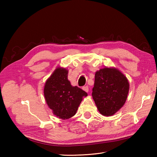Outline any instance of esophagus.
Masks as SVG:
<instances>
[{"mask_svg":"<svg viewBox=\"0 0 157 157\" xmlns=\"http://www.w3.org/2000/svg\"><path fill=\"white\" fill-rule=\"evenodd\" d=\"M82 89L84 90L85 92H88V90H89V88H88V86H84V87L82 88Z\"/></svg>","mask_w":157,"mask_h":157,"instance_id":"obj_1","label":"esophagus"}]
</instances>
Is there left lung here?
Instances as JSON below:
<instances>
[{"label":"left lung","mask_w":157,"mask_h":157,"mask_svg":"<svg viewBox=\"0 0 157 157\" xmlns=\"http://www.w3.org/2000/svg\"><path fill=\"white\" fill-rule=\"evenodd\" d=\"M129 90L128 78L118 69L106 67L96 71L92 94L101 115L112 116L121 109Z\"/></svg>","instance_id":"obj_1"}]
</instances>
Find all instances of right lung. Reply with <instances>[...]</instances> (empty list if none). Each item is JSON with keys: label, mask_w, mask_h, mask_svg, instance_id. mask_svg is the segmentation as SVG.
I'll list each match as a JSON object with an SVG mask.
<instances>
[{"label": "right lung", "mask_w": 157, "mask_h": 157, "mask_svg": "<svg viewBox=\"0 0 157 157\" xmlns=\"http://www.w3.org/2000/svg\"><path fill=\"white\" fill-rule=\"evenodd\" d=\"M44 95L46 104L56 117L68 119L75 115L88 94L68 80V70L58 67L46 81Z\"/></svg>", "instance_id": "1"}]
</instances>
